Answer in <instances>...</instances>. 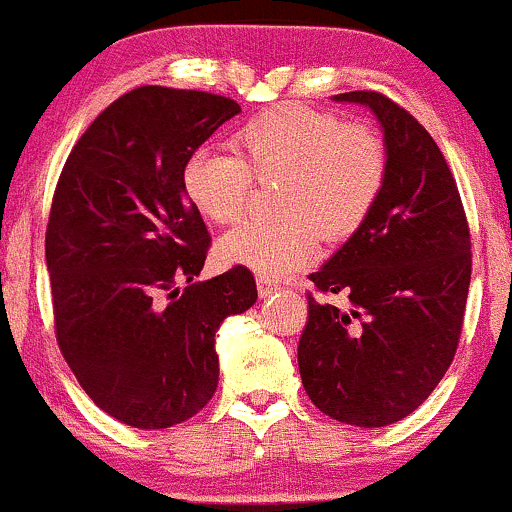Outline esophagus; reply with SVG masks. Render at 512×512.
Returning <instances> with one entry per match:
<instances>
[{
	"instance_id": "1",
	"label": "esophagus",
	"mask_w": 512,
	"mask_h": 512,
	"mask_svg": "<svg viewBox=\"0 0 512 512\" xmlns=\"http://www.w3.org/2000/svg\"><path fill=\"white\" fill-rule=\"evenodd\" d=\"M279 289H281L279 281L267 279V276H260V279H257V293H260V298H269L272 293H276Z\"/></svg>"
}]
</instances>
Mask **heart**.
Segmentation results:
<instances>
[{
  "label": "heart",
  "instance_id": "heart-1",
  "mask_svg": "<svg viewBox=\"0 0 512 512\" xmlns=\"http://www.w3.org/2000/svg\"><path fill=\"white\" fill-rule=\"evenodd\" d=\"M233 151H195L182 166V192L204 219L233 223L248 209L252 185L276 187L274 223L248 221L216 245L223 264L284 279L315 260L320 236L351 238L385 190L387 149L373 127L325 110L279 105L252 117L233 137Z\"/></svg>",
  "mask_w": 512,
  "mask_h": 512
}]
</instances>
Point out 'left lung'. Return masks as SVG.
Masks as SVG:
<instances>
[{"instance_id":"left-lung-1","label":"left lung","mask_w":512,"mask_h":512,"mask_svg":"<svg viewBox=\"0 0 512 512\" xmlns=\"http://www.w3.org/2000/svg\"><path fill=\"white\" fill-rule=\"evenodd\" d=\"M334 101L370 108L383 127L387 182L368 221L310 274L298 368L308 397L342 424L378 428L409 416L455 358L472 279L460 192L431 134L378 91Z\"/></svg>"}]
</instances>
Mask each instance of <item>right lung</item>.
<instances>
[{"label": "right lung", "instance_id": "1", "mask_svg": "<svg viewBox=\"0 0 512 512\" xmlns=\"http://www.w3.org/2000/svg\"><path fill=\"white\" fill-rule=\"evenodd\" d=\"M238 113L216 93L139 86L91 122L57 180L45 233L57 344L96 407L132 428L204 409L216 332L257 301L245 267L192 281L211 238L182 192L187 156Z\"/></svg>", "mask_w": 512, "mask_h": 512}]
</instances>
